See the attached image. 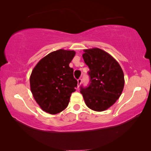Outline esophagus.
Listing matches in <instances>:
<instances>
[{
	"label": "esophagus",
	"mask_w": 151,
	"mask_h": 151,
	"mask_svg": "<svg viewBox=\"0 0 151 151\" xmlns=\"http://www.w3.org/2000/svg\"><path fill=\"white\" fill-rule=\"evenodd\" d=\"M77 82H78V83H77V87H78L80 86V85H81V82H82V79L81 78H79L78 79V81H77Z\"/></svg>",
	"instance_id": "esophagus-1"
}]
</instances>
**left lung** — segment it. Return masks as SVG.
<instances>
[{"label":"left lung","instance_id":"left-lung-1","mask_svg":"<svg viewBox=\"0 0 151 151\" xmlns=\"http://www.w3.org/2000/svg\"><path fill=\"white\" fill-rule=\"evenodd\" d=\"M83 58L89 68L90 84L81 87L85 104L94 111L109 109L120 97L125 85L124 74L118 62L99 48L83 50Z\"/></svg>","mask_w":151,"mask_h":151}]
</instances>
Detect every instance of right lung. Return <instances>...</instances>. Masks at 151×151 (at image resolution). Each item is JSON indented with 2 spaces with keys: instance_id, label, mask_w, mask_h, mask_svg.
I'll return each instance as SVG.
<instances>
[{
  "instance_id": "add662e5",
  "label": "right lung",
  "mask_w": 151,
  "mask_h": 151,
  "mask_svg": "<svg viewBox=\"0 0 151 151\" xmlns=\"http://www.w3.org/2000/svg\"><path fill=\"white\" fill-rule=\"evenodd\" d=\"M73 50L53 51L45 56L33 68L30 76V90L42 111L51 114L62 112L68 106L75 91L77 81L69 64L75 57Z\"/></svg>"
}]
</instances>
